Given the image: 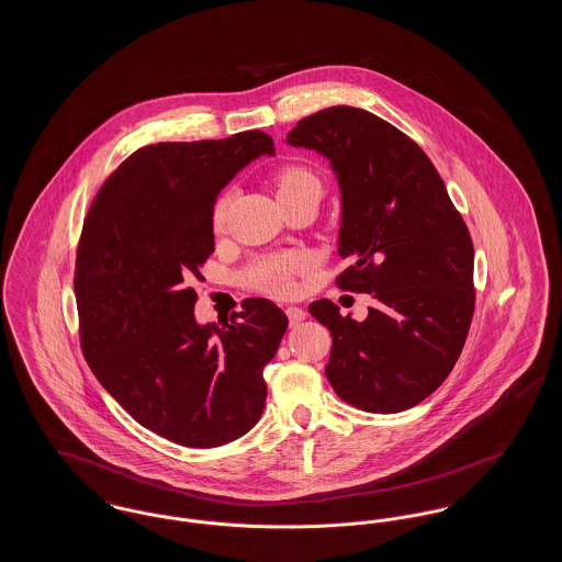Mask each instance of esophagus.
<instances>
[{"instance_id": "34e87169", "label": "esophagus", "mask_w": 562, "mask_h": 562, "mask_svg": "<svg viewBox=\"0 0 562 562\" xmlns=\"http://www.w3.org/2000/svg\"><path fill=\"white\" fill-rule=\"evenodd\" d=\"M286 316H289V322H291V326H296V324H301V322L305 321V312L301 310V307H286Z\"/></svg>"}]
</instances>
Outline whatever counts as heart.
<instances>
[{"instance_id":"obj_1","label":"heart","mask_w":562,"mask_h":562,"mask_svg":"<svg viewBox=\"0 0 562 562\" xmlns=\"http://www.w3.org/2000/svg\"><path fill=\"white\" fill-rule=\"evenodd\" d=\"M276 195L280 204L299 200V198H316L318 202L324 193L321 175L307 166L291 161L276 170L273 175ZM227 223V198H218L213 209V232L223 234ZM303 263L293 255H269L257 259L246 269L244 280L257 293L269 296H291L294 293V276L301 271Z\"/></svg>"}]
</instances>
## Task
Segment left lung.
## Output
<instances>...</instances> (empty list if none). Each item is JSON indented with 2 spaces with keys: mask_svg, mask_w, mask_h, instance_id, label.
Listing matches in <instances>:
<instances>
[{
  "mask_svg": "<svg viewBox=\"0 0 562 562\" xmlns=\"http://www.w3.org/2000/svg\"><path fill=\"white\" fill-rule=\"evenodd\" d=\"M293 147L316 149L341 188L337 286L369 293L364 322L321 299L310 314L330 330L326 376L341 401L401 413L453 371L474 316V244L424 149L364 109L337 105L296 122Z\"/></svg>",
  "mask_w": 562,
  "mask_h": 562,
  "instance_id": "1",
  "label": "left lung"
}]
</instances>
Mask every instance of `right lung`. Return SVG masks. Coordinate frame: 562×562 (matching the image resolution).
<instances>
[{
  "instance_id": "obj_1",
  "label": "right lung",
  "mask_w": 562,
  "mask_h": 562,
  "mask_svg": "<svg viewBox=\"0 0 562 562\" xmlns=\"http://www.w3.org/2000/svg\"><path fill=\"white\" fill-rule=\"evenodd\" d=\"M273 140L246 131L221 140L136 149L101 186L76 259L80 344L90 371L143 428L213 449L252 428L266 406L263 369L289 318L244 299L221 326L193 316V280L214 252V198Z\"/></svg>"
}]
</instances>
